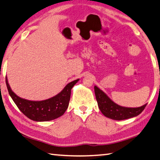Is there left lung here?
Returning a JSON list of instances; mask_svg holds the SVG:
<instances>
[{
  "label": "left lung",
  "mask_w": 160,
  "mask_h": 160,
  "mask_svg": "<svg viewBox=\"0 0 160 160\" xmlns=\"http://www.w3.org/2000/svg\"><path fill=\"white\" fill-rule=\"evenodd\" d=\"M94 92L98 108L102 114L113 120L121 121L137 117L145 109L146 104L139 108H126L117 105L109 98L105 93L96 86Z\"/></svg>",
  "instance_id": "obj_1"
}]
</instances>
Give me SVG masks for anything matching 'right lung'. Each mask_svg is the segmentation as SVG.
<instances>
[{
	"label": "right lung",
	"mask_w": 160,
	"mask_h": 160,
	"mask_svg": "<svg viewBox=\"0 0 160 160\" xmlns=\"http://www.w3.org/2000/svg\"><path fill=\"white\" fill-rule=\"evenodd\" d=\"M79 79L67 84L61 92L51 98L41 101H29L15 94L6 78V85L13 101L24 115L34 121H48L64 114L70 101L71 89Z\"/></svg>",
	"instance_id": "1"
}]
</instances>
